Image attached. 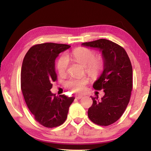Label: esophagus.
<instances>
[{
  "instance_id": "34e87169",
  "label": "esophagus",
  "mask_w": 151,
  "mask_h": 151,
  "mask_svg": "<svg viewBox=\"0 0 151 151\" xmlns=\"http://www.w3.org/2000/svg\"><path fill=\"white\" fill-rule=\"evenodd\" d=\"M83 95H76V98L77 99H81L83 98Z\"/></svg>"
}]
</instances>
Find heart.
<instances>
[{
    "label": "heart",
    "instance_id": "obj_1",
    "mask_svg": "<svg viewBox=\"0 0 151 151\" xmlns=\"http://www.w3.org/2000/svg\"><path fill=\"white\" fill-rule=\"evenodd\" d=\"M94 50L86 47H78L75 48L68 55H63L58 59L57 68L58 73L63 75L67 71L69 65L70 57L85 67V71L91 76H97L103 71L104 62L103 58L100 56L95 57ZM88 79L70 78L65 83V85L75 93H82L85 91V86L88 83Z\"/></svg>",
    "mask_w": 151,
    "mask_h": 151
}]
</instances>
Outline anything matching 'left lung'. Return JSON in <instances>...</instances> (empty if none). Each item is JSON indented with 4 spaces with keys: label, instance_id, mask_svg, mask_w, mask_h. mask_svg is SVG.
Here are the masks:
<instances>
[{
    "label": "left lung",
    "instance_id": "left-lung-1",
    "mask_svg": "<svg viewBox=\"0 0 151 151\" xmlns=\"http://www.w3.org/2000/svg\"><path fill=\"white\" fill-rule=\"evenodd\" d=\"M83 46L99 48L103 54L104 70L94 82L95 90H103L101 100L93 97L88 109L91 121L100 126H109L121 118L131 98L132 88V68L130 58L123 48L106 39L84 42Z\"/></svg>",
    "mask_w": 151,
    "mask_h": 151
}]
</instances>
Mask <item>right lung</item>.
<instances>
[{
  "instance_id": "obj_1",
  "label": "right lung",
  "mask_w": 151,
  "mask_h": 151,
  "mask_svg": "<svg viewBox=\"0 0 151 151\" xmlns=\"http://www.w3.org/2000/svg\"><path fill=\"white\" fill-rule=\"evenodd\" d=\"M70 47L65 44L47 42L32 46L22 62L20 85L24 101L35 119L42 126L54 128L67 118L73 96H57L50 92L57 80L55 59Z\"/></svg>"
}]
</instances>
